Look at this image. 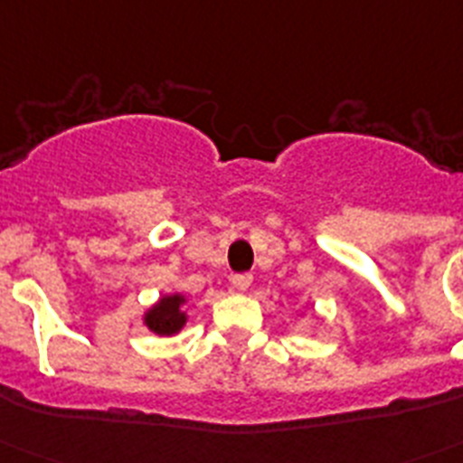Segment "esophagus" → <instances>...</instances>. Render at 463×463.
Masks as SVG:
<instances>
[{"mask_svg": "<svg viewBox=\"0 0 463 463\" xmlns=\"http://www.w3.org/2000/svg\"><path fill=\"white\" fill-rule=\"evenodd\" d=\"M253 284V277L250 274H234L232 277V286H234L236 291H248V286Z\"/></svg>", "mask_w": 463, "mask_h": 463, "instance_id": "34e87169", "label": "esophagus"}]
</instances>
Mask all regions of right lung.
Listing matches in <instances>:
<instances>
[{
	"mask_svg": "<svg viewBox=\"0 0 463 463\" xmlns=\"http://www.w3.org/2000/svg\"><path fill=\"white\" fill-rule=\"evenodd\" d=\"M189 298L182 293H165L160 296L148 309H144L141 322L144 326L156 335H175L189 322V312H186Z\"/></svg>",
	"mask_w": 463,
	"mask_h": 463,
	"instance_id": "obj_1",
	"label": "right lung"
}]
</instances>
